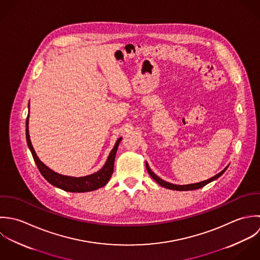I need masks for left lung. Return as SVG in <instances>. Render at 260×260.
I'll list each match as a JSON object with an SVG mask.
<instances>
[{
    "mask_svg": "<svg viewBox=\"0 0 260 260\" xmlns=\"http://www.w3.org/2000/svg\"><path fill=\"white\" fill-rule=\"evenodd\" d=\"M146 167H147V170H148V173L150 174V176L156 181V183L158 184V185H160L161 187H165V188H167V189H171V190H176V191H189V190H197V189H200V188H202V187H204V186H206L208 183H210V182H212V181H214V180H216V179H218L226 170H227V168L228 167H226L222 172H220L219 174H217L216 176H214V177H212V178H210L209 180H206V181H203V182H200V183H196V184H189V185H175V184H171V183H168V182H166V181H164V180H161L160 178H158L157 176H156V174H154L153 173V171L150 169V167H149V165H148V162H146Z\"/></svg>",
    "mask_w": 260,
    "mask_h": 260,
    "instance_id": "obj_1",
    "label": "left lung"
}]
</instances>
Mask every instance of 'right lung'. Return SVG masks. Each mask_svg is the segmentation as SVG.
Wrapping results in <instances>:
<instances>
[{
    "mask_svg": "<svg viewBox=\"0 0 260 260\" xmlns=\"http://www.w3.org/2000/svg\"><path fill=\"white\" fill-rule=\"evenodd\" d=\"M28 120H29V114L26 119V140L28 147L32 153L33 158L38 167V170L40 171L41 175L55 187H58L64 191L67 192H75V193H81V192H89L94 191L99 188L104 187V185L107 184L109 181L112 173H113V165H114V158L115 154L118 148V145L121 141V138L117 140L114 148L110 152L108 158L104 166V168L99 171L98 173H94L89 176L81 177V178H74V177H67L59 175L55 172L51 171L49 168H47L36 155L33 146L30 141L29 131H28Z\"/></svg>",
    "mask_w": 260,
    "mask_h": 260,
    "instance_id": "obj_1",
    "label": "right lung"
}]
</instances>
